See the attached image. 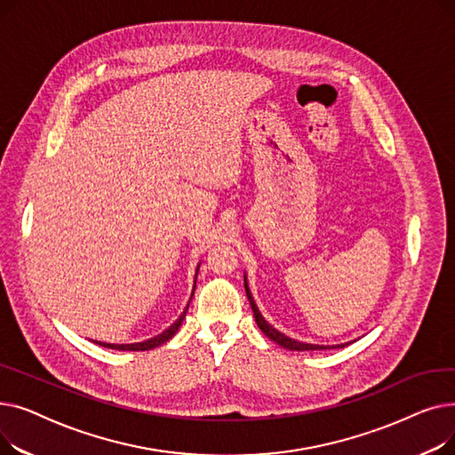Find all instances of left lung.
<instances>
[{
  "label": "left lung",
  "mask_w": 455,
  "mask_h": 455,
  "mask_svg": "<svg viewBox=\"0 0 455 455\" xmlns=\"http://www.w3.org/2000/svg\"><path fill=\"white\" fill-rule=\"evenodd\" d=\"M245 291H247V297H249V302H251V307H252V314H254L256 324L259 326V330L264 331L266 336H267L271 341H275L276 345H280V347H283V348H288V350H326V348H330V347H324V345L300 343V341H295V339H291V338H288V336H283L282 331H278L276 328H273V326H271L264 317H261L259 309L256 307L254 299H252V295H251V291H249L247 278H245ZM339 347H345V345H338V348H339Z\"/></svg>",
  "instance_id": "8db88e82"
}]
</instances>
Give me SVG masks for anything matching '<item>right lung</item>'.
<instances>
[{"mask_svg":"<svg viewBox=\"0 0 455 455\" xmlns=\"http://www.w3.org/2000/svg\"><path fill=\"white\" fill-rule=\"evenodd\" d=\"M196 290V288H194ZM189 306V304H188ZM188 306H186V309H184V314L170 326L167 330H164L162 333H158L156 338H153V339H148V341H141V343H132V345H112V343H101V341H95L98 345H101V347H107V348H116V350H151V348H155V347H160L162 343H165V341H170L175 333H177V330H179V326L182 324V321H184V317H186V312H188Z\"/></svg>","mask_w":455,"mask_h":455,"instance_id":"right-lung-1","label":"right lung"}]
</instances>
